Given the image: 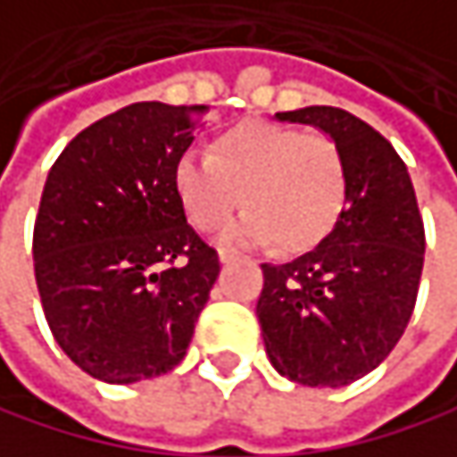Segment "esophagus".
<instances>
[{
  "instance_id": "esophagus-1",
  "label": "esophagus",
  "mask_w": 457,
  "mask_h": 457,
  "mask_svg": "<svg viewBox=\"0 0 457 457\" xmlns=\"http://www.w3.org/2000/svg\"><path fill=\"white\" fill-rule=\"evenodd\" d=\"M236 257H238L236 249H230V246H219V260H221V262H230V260H236Z\"/></svg>"
}]
</instances>
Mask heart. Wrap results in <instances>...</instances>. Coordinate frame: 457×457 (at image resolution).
Returning a JSON list of instances; mask_svg holds the SVG:
<instances>
[{
    "label": "heart",
    "instance_id": "1",
    "mask_svg": "<svg viewBox=\"0 0 457 457\" xmlns=\"http://www.w3.org/2000/svg\"><path fill=\"white\" fill-rule=\"evenodd\" d=\"M187 221L213 233L238 200L246 208L230 238L308 252L332 230L348 200L343 149L324 133L246 120L221 130L208 157L187 152L173 168Z\"/></svg>",
    "mask_w": 457,
    "mask_h": 457
}]
</instances>
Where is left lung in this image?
<instances>
[{
    "instance_id": "obj_1",
    "label": "left lung",
    "mask_w": 457,
    "mask_h": 457,
    "mask_svg": "<svg viewBox=\"0 0 457 457\" xmlns=\"http://www.w3.org/2000/svg\"><path fill=\"white\" fill-rule=\"evenodd\" d=\"M343 149L348 200L335 230L287 265H262L257 316L273 367L300 386H348L402 340L415 311L426 230L391 141L337 106L281 112Z\"/></svg>"
}]
</instances>
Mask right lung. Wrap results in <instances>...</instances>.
<instances>
[{"label": "right lung", "instance_id": "1", "mask_svg": "<svg viewBox=\"0 0 457 457\" xmlns=\"http://www.w3.org/2000/svg\"><path fill=\"white\" fill-rule=\"evenodd\" d=\"M208 109L122 106L77 133L47 173L37 289L55 343L90 378H157L189 348L219 254L187 224L173 168Z\"/></svg>", "mask_w": 457, "mask_h": 457}]
</instances>
